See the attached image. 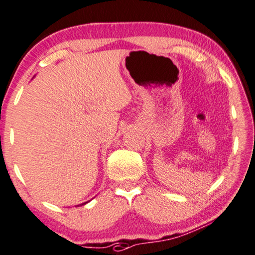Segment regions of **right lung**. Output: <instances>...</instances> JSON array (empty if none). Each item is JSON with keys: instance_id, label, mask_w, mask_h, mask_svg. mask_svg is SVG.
Instances as JSON below:
<instances>
[{"instance_id": "obj_1", "label": "right lung", "mask_w": 255, "mask_h": 255, "mask_svg": "<svg viewBox=\"0 0 255 255\" xmlns=\"http://www.w3.org/2000/svg\"><path fill=\"white\" fill-rule=\"evenodd\" d=\"M84 204H85V203H84Z\"/></svg>"}]
</instances>
